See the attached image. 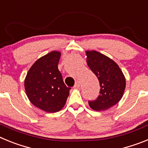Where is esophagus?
Wrapping results in <instances>:
<instances>
[{"label":"esophagus","instance_id":"1","mask_svg":"<svg viewBox=\"0 0 148 148\" xmlns=\"http://www.w3.org/2000/svg\"><path fill=\"white\" fill-rule=\"evenodd\" d=\"M74 88H79V82H76L75 85H74Z\"/></svg>","mask_w":148,"mask_h":148}]
</instances>
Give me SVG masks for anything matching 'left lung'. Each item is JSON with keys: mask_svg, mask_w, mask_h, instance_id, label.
<instances>
[{"mask_svg": "<svg viewBox=\"0 0 148 148\" xmlns=\"http://www.w3.org/2000/svg\"><path fill=\"white\" fill-rule=\"evenodd\" d=\"M87 64L100 84V95L88 101L92 110H106L119 103L126 86L125 77L119 66L107 56L97 51H86Z\"/></svg>", "mask_w": 148, "mask_h": 148, "instance_id": "obj_1", "label": "left lung"}]
</instances>
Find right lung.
Wrapping results in <instances>:
<instances>
[{
    "label": "right lung",
    "mask_w": 148,
    "mask_h": 148,
    "mask_svg": "<svg viewBox=\"0 0 148 148\" xmlns=\"http://www.w3.org/2000/svg\"><path fill=\"white\" fill-rule=\"evenodd\" d=\"M61 53L52 51L38 59L28 71L24 87L29 101L47 112H56L66 103L71 88L58 69Z\"/></svg>",
    "instance_id": "1"
}]
</instances>
